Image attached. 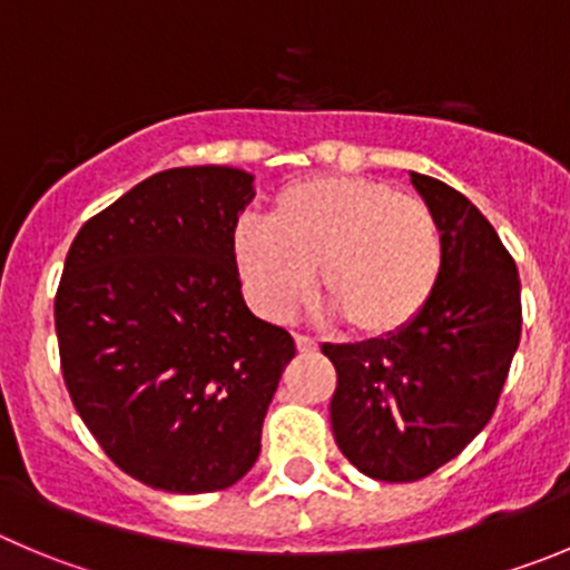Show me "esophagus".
I'll list each match as a JSON object with an SVG mask.
<instances>
[{"label": "esophagus", "instance_id": "34e87169", "mask_svg": "<svg viewBox=\"0 0 570 570\" xmlns=\"http://www.w3.org/2000/svg\"><path fill=\"white\" fill-rule=\"evenodd\" d=\"M295 345L301 354H317V343L312 337H303V334H295Z\"/></svg>", "mask_w": 570, "mask_h": 570}]
</instances>
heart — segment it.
<instances>
[{
  "label": "heart",
  "mask_w": 570,
  "mask_h": 570,
  "mask_svg": "<svg viewBox=\"0 0 570 570\" xmlns=\"http://www.w3.org/2000/svg\"><path fill=\"white\" fill-rule=\"evenodd\" d=\"M233 258L249 297L269 321H289L321 297L363 337L405 332L433 301L444 238L419 196L365 177H312L281 190L269 222L233 230Z\"/></svg>",
  "instance_id": "heart-1"
}]
</instances>
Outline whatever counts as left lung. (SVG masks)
<instances>
[{
  "instance_id": "1",
  "label": "left lung",
  "mask_w": 570,
  "mask_h": 570,
  "mask_svg": "<svg viewBox=\"0 0 570 570\" xmlns=\"http://www.w3.org/2000/svg\"><path fill=\"white\" fill-rule=\"evenodd\" d=\"M444 238L428 309L391 337L323 345L337 368L334 441L363 475L428 478L492 419L520 343V278L487 216L450 185L411 171Z\"/></svg>"
}]
</instances>
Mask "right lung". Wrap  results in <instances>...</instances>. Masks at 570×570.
Returning a JSON list of instances; mask_svg holds the SVG:
<instances>
[{"mask_svg":"<svg viewBox=\"0 0 570 570\" xmlns=\"http://www.w3.org/2000/svg\"><path fill=\"white\" fill-rule=\"evenodd\" d=\"M253 174L171 168L78 230L56 295L58 354L78 416L126 475L199 494L253 470L286 328L242 295L233 230Z\"/></svg>","mask_w":570,"mask_h":570,"instance_id":"right-lung-1","label":"right lung"}]
</instances>
